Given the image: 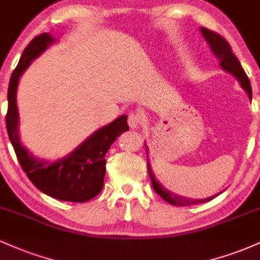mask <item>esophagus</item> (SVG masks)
Returning <instances> with one entry per match:
<instances>
[{
  "label": "esophagus",
  "instance_id": "esophagus-1",
  "mask_svg": "<svg viewBox=\"0 0 260 260\" xmlns=\"http://www.w3.org/2000/svg\"><path fill=\"white\" fill-rule=\"evenodd\" d=\"M128 124L131 128H138L142 124V117L138 113H131L128 116Z\"/></svg>",
  "mask_w": 260,
  "mask_h": 260
}]
</instances>
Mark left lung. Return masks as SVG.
I'll return each instance as SVG.
<instances>
[{"instance_id":"left-lung-1","label":"left lung","mask_w":260,"mask_h":260,"mask_svg":"<svg viewBox=\"0 0 260 260\" xmlns=\"http://www.w3.org/2000/svg\"><path fill=\"white\" fill-rule=\"evenodd\" d=\"M199 30H201L203 38L205 39V41L208 43L209 47L211 49V52H213L214 55H215V57L219 59L220 67H221L225 72H229L230 74H232V76H234L235 78L238 80V83H240V85L242 86L243 90L248 94L249 100H252V88H250V82H249L248 77H247L246 73H244V71H243L242 66H241V63H240V61H238L237 57H236L234 53H232L231 46H230L228 41H226L222 37H220L219 34L209 30V29H207V28H203L202 26ZM145 148H147V154H148L147 144H145ZM147 165H148V174L151 178V183H153L154 190L161 197V198L164 199V201H166L169 204H171V205L187 207V205L201 204V203L211 201V199L215 198L216 196L221 194L222 193V192H220L215 196L208 197V198H204V199H192V198H187V197L175 194V193H172L171 190L166 189V188L156 180V177H155V175L153 172V169H151L150 162H149V159H148Z\"/></svg>"}]
</instances>
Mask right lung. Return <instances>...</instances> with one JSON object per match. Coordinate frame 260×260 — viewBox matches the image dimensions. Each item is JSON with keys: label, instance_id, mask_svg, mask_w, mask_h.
Masks as SVG:
<instances>
[{"label": "right lung", "instance_id": "1", "mask_svg": "<svg viewBox=\"0 0 260 260\" xmlns=\"http://www.w3.org/2000/svg\"><path fill=\"white\" fill-rule=\"evenodd\" d=\"M56 41L57 39L51 34L44 32L32 39L23 51L8 86L6 126L20 166L38 189L59 201L84 203L96 197L103 189L106 172L105 155L117 137L129 127L127 115H122L91 133L70 154L53 161L39 159L23 144L19 136V112L17 107L18 83L31 62Z\"/></svg>", "mask_w": 260, "mask_h": 260}]
</instances>
